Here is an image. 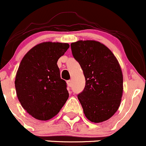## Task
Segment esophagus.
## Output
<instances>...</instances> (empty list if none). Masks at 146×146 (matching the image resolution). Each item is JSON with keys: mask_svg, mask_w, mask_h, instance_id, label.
<instances>
[{"mask_svg": "<svg viewBox=\"0 0 146 146\" xmlns=\"http://www.w3.org/2000/svg\"><path fill=\"white\" fill-rule=\"evenodd\" d=\"M67 85L70 86V87H71V86H72V81L71 80L67 81Z\"/></svg>", "mask_w": 146, "mask_h": 146, "instance_id": "obj_1", "label": "esophagus"}]
</instances>
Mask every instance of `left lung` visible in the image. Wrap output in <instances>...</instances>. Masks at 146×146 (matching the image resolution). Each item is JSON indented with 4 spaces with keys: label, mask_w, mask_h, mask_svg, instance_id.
Listing matches in <instances>:
<instances>
[{
    "label": "left lung",
    "mask_w": 146,
    "mask_h": 146,
    "mask_svg": "<svg viewBox=\"0 0 146 146\" xmlns=\"http://www.w3.org/2000/svg\"><path fill=\"white\" fill-rule=\"evenodd\" d=\"M72 52L79 63L86 84L77 95L85 116L100 123L110 119L119 109L123 94V74L119 63L106 46L94 40L71 44Z\"/></svg>",
    "instance_id": "obj_1"
}]
</instances>
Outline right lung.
<instances>
[{"instance_id":"add662e5","label":"right lung","mask_w":146,"mask_h":146,"mask_svg":"<svg viewBox=\"0 0 146 146\" xmlns=\"http://www.w3.org/2000/svg\"><path fill=\"white\" fill-rule=\"evenodd\" d=\"M68 43L46 42L24 56L15 76L18 100L30 116L47 121L60 112L69 98L67 83L60 77L57 62Z\"/></svg>"}]
</instances>
